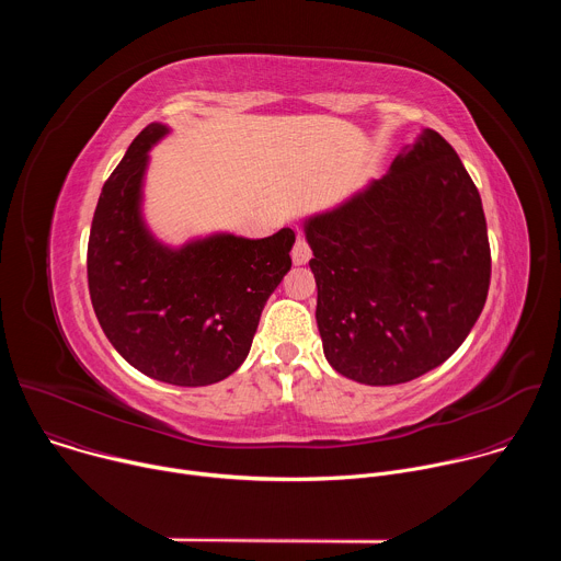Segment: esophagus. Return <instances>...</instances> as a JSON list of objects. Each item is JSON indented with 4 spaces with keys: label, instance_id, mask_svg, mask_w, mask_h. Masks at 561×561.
Masks as SVG:
<instances>
[{
    "label": "esophagus",
    "instance_id": "34e87169",
    "mask_svg": "<svg viewBox=\"0 0 561 561\" xmlns=\"http://www.w3.org/2000/svg\"><path fill=\"white\" fill-rule=\"evenodd\" d=\"M290 257H293L295 264H306V262L312 257V251H310V244L306 242V237H297V239H295Z\"/></svg>",
    "mask_w": 561,
    "mask_h": 561
}]
</instances>
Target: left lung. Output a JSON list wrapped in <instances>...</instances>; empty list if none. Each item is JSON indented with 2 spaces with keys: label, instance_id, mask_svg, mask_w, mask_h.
<instances>
[{
  "label": "left lung",
  "instance_id": "left-lung-1",
  "mask_svg": "<svg viewBox=\"0 0 561 561\" xmlns=\"http://www.w3.org/2000/svg\"><path fill=\"white\" fill-rule=\"evenodd\" d=\"M306 239L324 355L348 379L390 386L433 370L486 304L482 197L437 130L364 193L308 219Z\"/></svg>",
  "mask_w": 561,
  "mask_h": 561
}]
</instances>
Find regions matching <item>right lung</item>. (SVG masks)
<instances>
[{"label":"right lung","mask_w":561,"mask_h":561,"mask_svg":"<svg viewBox=\"0 0 561 561\" xmlns=\"http://www.w3.org/2000/svg\"><path fill=\"white\" fill-rule=\"evenodd\" d=\"M167 126L148 124L106 180L89 237V290L100 327L144 375L206 386L247 359L266 299L290 271L295 232L264 239L215 234L171 251L139 215L148 148Z\"/></svg>","instance_id":"obj_1"}]
</instances>
